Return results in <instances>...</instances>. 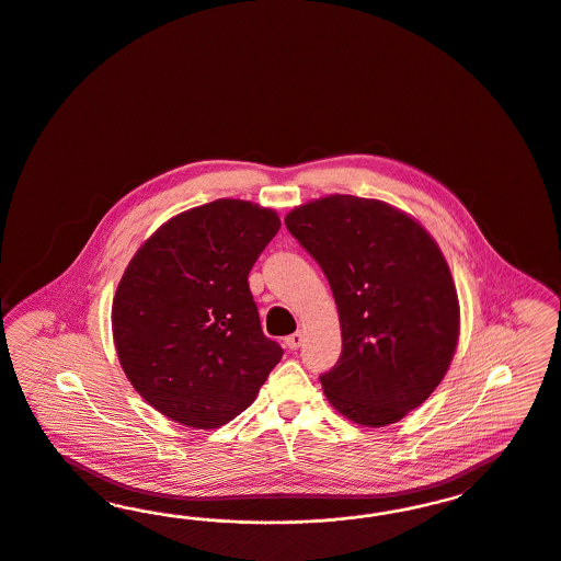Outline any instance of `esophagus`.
<instances>
[{
	"label": "esophagus",
	"instance_id": "esophagus-1",
	"mask_svg": "<svg viewBox=\"0 0 561 561\" xmlns=\"http://www.w3.org/2000/svg\"><path fill=\"white\" fill-rule=\"evenodd\" d=\"M300 344H302V332H294L291 336L286 337V346L290 351H296Z\"/></svg>",
	"mask_w": 561,
	"mask_h": 561
}]
</instances>
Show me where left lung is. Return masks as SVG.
<instances>
[{
    "label": "left lung",
    "instance_id": "obj_1",
    "mask_svg": "<svg viewBox=\"0 0 561 561\" xmlns=\"http://www.w3.org/2000/svg\"><path fill=\"white\" fill-rule=\"evenodd\" d=\"M286 227L325 273L342 353L319 381L360 426L403 420L447 374L459 337V300L426 229L390 204L336 194L302 204Z\"/></svg>",
    "mask_w": 561,
    "mask_h": 561
}]
</instances>
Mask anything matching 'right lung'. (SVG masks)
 <instances>
[{
    "label": "right lung",
    "instance_id": "1",
    "mask_svg": "<svg viewBox=\"0 0 561 561\" xmlns=\"http://www.w3.org/2000/svg\"><path fill=\"white\" fill-rule=\"evenodd\" d=\"M279 225L252 202H208L162 225L123 273L113 302L118 360L141 399L173 422H231L282 359L248 288Z\"/></svg>",
    "mask_w": 561,
    "mask_h": 561
}]
</instances>
